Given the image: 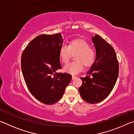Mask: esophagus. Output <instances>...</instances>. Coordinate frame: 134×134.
Wrapping results in <instances>:
<instances>
[{
  "label": "esophagus",
  "instance_id": "obj_1",
  "mask_svg": "<svg viewBox=\"0 0 134 134\" xmlns=\"http://www.w3.org/2000/svg\"><path fill=\"white\" fill-rule=\"evenodd\" d=\"M77 78V76H72V80H74V79H75Z\"/></svg>",
  "mask_w": 134,
  "mask_h": 134
}]
</instances>
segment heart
<instances>
[{"label":"heart","mask_w":134,"mask_h":134,"mask_svg":"<svg viewBox=\"0 0 134 134\" xmlns=\"http://www.w3.org/2000/svg\"><path fill=\"white\" fill-rule=\"evenodd\" d=\"M74 62L65 65L64 71L71 74L80 72L86 67H91L96 58V51L90 47L89 43L81 39L71 41L69 45L63 44L59 49V56L62 62L65 64L69 62L72 55H74Z\"/></svg>","instance_id":"b5f03b06"}]
</instances>
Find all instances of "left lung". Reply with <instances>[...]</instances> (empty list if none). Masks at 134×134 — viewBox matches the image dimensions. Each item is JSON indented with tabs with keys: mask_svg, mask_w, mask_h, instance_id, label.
I'll list each match as a JSON object with an SVG mask.
<instances>
[{
	"mask_svg": "<svg viewBox=\"0 0 134 134\" xmlns=\"http://www.w3.org/2000/svg\"><path fill=\"white\" fill-rule=\"evenodd\" d=\"M96 52V61L79 90L84 100L89 103L102 101L112 92L119 74V64L113 47L98 35L92 37Z\"/></svg>",
	"mask_w": 134,
	"mask_h": 134,
	"instance_id": "left-lung-1",
	"label": "left lung"
}]
</instances>
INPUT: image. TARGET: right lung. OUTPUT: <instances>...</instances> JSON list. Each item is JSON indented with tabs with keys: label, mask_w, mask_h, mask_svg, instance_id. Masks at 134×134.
Instances as JSON below:
<instances>
[{
	"label": "right lung",
	"mask_w": 134,
	"mask_h": 134,
	"mask_svg": "<svg viewBox=\"0 0 134 134\" xmlns=\"http://www.w3.org/2000/svg\"><path fill=\"white\" fill-rule=\"evenodd\" d=\"M61 34L40 35L29 43L21 57V69L31 93L41 102L52 105L62 98L72 76L57 72L62 69L59 49Z\"/></svg>",
	"instance_id": "add662e5"
}]
</instances>
